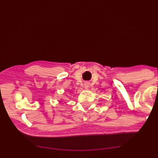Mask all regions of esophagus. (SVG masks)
I'll list each match as a JSON object with an SVG mask.
<instances>
[{
	"mask_svg": "<svg viewBox=\"0 0 158 158\" xmlns=\"http://www.w3.org/2000/svg\"><path fill=\"white\" fill-rule=\"evenodd\" d=\"M85 88H88V87H89V84H85Z\"/></svg>",
	"mask_w": 158,
	"mask_h": 158,
	"instance_id": "esophagus-1",
	"label": "esophagus"
}]
</instances>
